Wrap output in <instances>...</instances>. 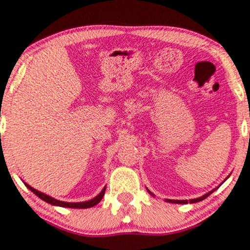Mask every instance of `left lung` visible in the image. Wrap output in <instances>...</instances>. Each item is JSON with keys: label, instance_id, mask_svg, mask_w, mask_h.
Masks as SVG:
<instances>
[{"label": "left lung", "instance_id": "8db88e82", "mask_svg": "<svg viewBox=\"0 0 250 250\" xmlns=\"http://www.w3.org/2000/svg\"><path fill=\"white\" fill-rule=\"evenodd\" d=\"M214 191V190H213ZM213 191H210V192H208L206 193V195H204V196H202V197H199V198H196V199H191V200H189L190 203H197V202H200V200H203V199H205L206 197H208L211 195L212 192H213ZM148 192L150 193V195H153L152 192H150V191L148 190ZM166 202H168V203H176V204H188V200H171V199H166Z\"/></svg>", "mask_w": 250, "mask_h": 250}]
</instances>
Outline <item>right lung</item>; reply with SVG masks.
<instances>
[{
  "label": "right lung",
  "mask_w": 250,
  "mask_h": 250,
  "mask_svg": "<svg viewBox=\"0 0 250 250\" xmlns=\"http://www.w3.org/2000/svg\"><path fill=\"white\" fill-rule=\"evenodd\" d=\"M25 186L29 188V189L32 191L33 193H36L37 196L39 197V198H42V200H45V202H47L48 204H52V205H57V206H62V208H92V206H95L98 203L101 202L102 198H103L104 196V192H105V188H104L103 190L101 191V193L98 196L95 197L94 199H90L88 200V202H81V203H67V202H61V200H58V199H54L52 198V197L45 195V193L40 192V191L33 189L32 187H30L29 184L25 183Z\"/></svg>",
  "instance_id": "1"
}]
</instances>
